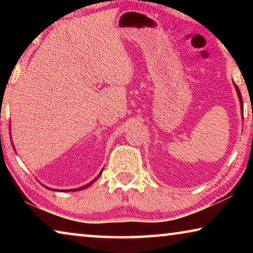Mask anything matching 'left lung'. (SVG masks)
<instances>
[{
	"instance_id": "obj_1",
	"label": "left lung",
	"mask_w": 253,
	"mask_h": 253,
	"mask_svg": "<svg viewBox=\"0 0 253 253\" xmlns=\"http://www.w3.org/2000/svg\"><path fill=\"white\" fill-rule=\"evenodd\" d=\"M234 85H235V89H237V92H238V95H239V99H240V102H241V109H242V113H243V101H242V96H241V92H240L239 88H238V85H237V84H234Z\"/></svg>"
}]
</instances>
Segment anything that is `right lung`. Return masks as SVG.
Returning a JSON list of instances; mask_svg holds the SVG:
<instances>
[{
  "label": "right lung",
  "mask_w": 253,
  "mask_h": 253,
  "mask_svg": "<svg viewBox=\"0 0 253 253\" xmlns=\"http://www.w3.org/2000/svg\"><path fill=\"white\" fill-rule=\"evenodd\" d=\"M101 172H102V170H101ZM101 172H100V174H101ZM100 174H99V175H98V176H97V177H96V178H95V179H93V181H92V182H90V183H89V184H87V185H84V186H83V187H79V188H76V190H75V191H77V190H84V188H85V187H88V186H89V185H90V184H92V183H93V182H95V181H96V179H97V178H98V177H99V176H100Z\"/></svg>",
  "instance_id": "obj_1"
}]
</instances>
